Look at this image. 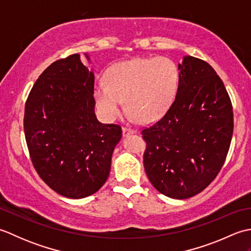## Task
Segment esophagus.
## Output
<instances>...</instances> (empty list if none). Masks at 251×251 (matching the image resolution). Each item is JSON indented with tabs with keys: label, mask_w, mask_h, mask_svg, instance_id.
Masks as SVG:
<instances>
[{
	"label": "esophagus",
	"mask_w": 251,
	"mask_h": 251,
	"mask_svg": "<svg viewBox=\"0 0 251 251\" xmlns=\"http://www.w3.org/2000/svg\"><path fill=\"white\" fill-rule=\"evenodd\" d=\"M122 132H123V136L127 137V136H129L131 134H136V130L135 129H131V128H128V127H123Z\"/></svg>",
	"instance_id": "34e87169"
}]
</instances>
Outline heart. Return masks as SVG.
I'll use <instances>...</instances> for the list:
<instances>
[{
  "label": "heart",
  "instance_id": "obj_1",
  "mask_svg": "<svg viewBox=\"0 0 251 251\" xmlns=\"http://www.w3.org/2000/svg\"><path fill=\"white\" fill-rule=\"evenodd\" d=\"M105 83L95 86L99 110L108 119L120 113L125 100L132 117L149 123L162 117L178 92L180 72L167 57H146L117 62L105 72Z\"/></svg>",
  "mask_w": 251,
  "mask_h": 251
}]
</instances>
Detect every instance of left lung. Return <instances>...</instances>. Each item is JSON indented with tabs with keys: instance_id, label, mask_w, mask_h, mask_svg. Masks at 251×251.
<instances>
[{
	"instance_id": "left-lung-1",
	"label": "left lung",
	"mask_w": 251,
	"mask_h": 251,
	"mask_svg": "<svg viewBox=\"0 0 251 251\" xmlns=\"http://www.w3.org/2000/svg\"><path fill=\"white\" fill-rule=\"evenodd\" d=\"M177 95L166 113L141 131L143 165L159 193L184 200L206 189L219 174L233 135L232 102L209 63L188 56L178 66Z\"/></svg>"
}]
</instances>
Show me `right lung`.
I'll return each mask as SVG.
<instances>
[{"label": "right lung", "mask_w": 251, "mask_h": 251, "mask_svg": "<svg viewBox=\"0 0 251 251\" xmlns=\"http://www.w3.org/2000/svg\"><path fill=\"white\" fill-rule=\"evenodd\" d=\"M94 85V73L74 54L45 69L25 101L31 162L41 179L68 199H84L104 184L122 138L120 125L96 117Z\"/></svg>", "instance_id": "add662e5"}]
</instances>
